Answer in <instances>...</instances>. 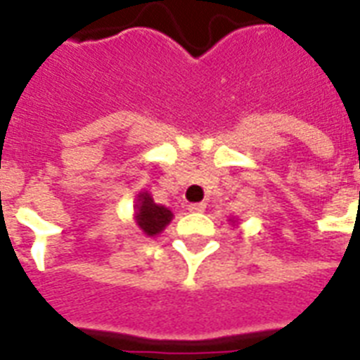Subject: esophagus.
Segmentation results:
<instances>
[{
  "mask_svg": "<svg viewBox=\"0 0 360 360\" xmlns=\"http://www.w3.org/2000/svg\"><path fill=\"white\" fill-rule=\"evenodd\" d=\"M205 209H207L205 203H190L188 205L190 212H203Z\"/></svg>",
  "mask_w": 360,
  "mask_h": 360,
  "instance_id": "34e87169",
  "label": "esophagus"
}]
</instances>
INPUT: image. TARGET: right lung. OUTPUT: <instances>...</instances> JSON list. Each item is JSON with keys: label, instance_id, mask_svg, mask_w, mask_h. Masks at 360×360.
Wrapping results in <instances>:
<instances>
[{"label": "right lung", "instance_id": "obj_1", "mask_svg": "<svg viewBox=\"0 0 360 360\" xmlns=\"http://www.w3.org/2000/svg\"><path fill=\"white\" fill-rule=\"evenodd\" d=\"M172 220V212L166 207L157 205L150 198V194L139 195V210H136V224L140 229L144 231L146 235H157L160 231L165 229Z\"/></svg>", "mask_w": 360, "mask_h": 360}]
</instances>
